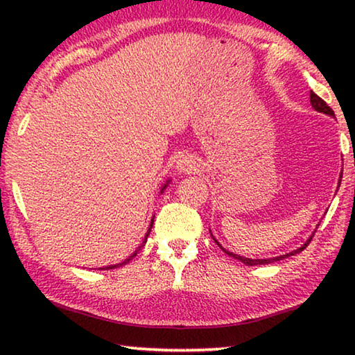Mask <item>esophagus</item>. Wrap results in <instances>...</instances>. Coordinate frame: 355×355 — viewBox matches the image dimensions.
<instances>
[{"mask_svg":"<svg viewBox=\"0 0 355 355\" xmlns=\"http://www.w3.org/2000/svg\"><path fill=\"white\" fill-rule=\"evenodd\" d=\"M177 169H178L180 172H188V173L194 172V171H197L196 161L192 159V158H189V156H183V158L178 161V164H177Z\"/></svg>","mask_w":355,"mask_h":355,"instance_id":"1","label":"esophagus"}]
</instances>
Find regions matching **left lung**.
<instances>
[{
    "mask_svg": "<svg viewBox=\"0 0 355 355\" xmlns=\"http://www.w3.org/2000/svg\"><path fill=\"white\" fill-rule=\"evenodd\" d=\"M310 103H311V106L315 107V110L318 111V112H322V114H327V116H330V117H335V114H334V111H332V107H330L326 101H324L321 97H318V95L311 91L310 92ZM340 183H341V175H340ZM313 238V236H311ZM311 238L309 239L307 243H305L302 248H299L297 250H294V252H291V254H286V255H282V257H277V258H268V260H252V258H245V257H239V255H236V254H232V252H228V250H225V254H228L230 257H233V258H236V260H239V261H243L244 264H248V266H255V264H268V263H272V261H279V260H284L285 257H290V255H294V254H297V252H302L305 248H307V245L310 244V241H311ZM218 243V241H216ZM219 244V243H218ZM220 245V244H219Z\"/></svg>",
    "mask_w": 355,
    "mask_h": 355,
    "instance_id": "left-lung-1",
    "label": "left lung"
}]
</instances>
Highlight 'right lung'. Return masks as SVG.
Instances as JSON below:
<instances>
[{"mask_svg":"<svg viewBox=\"0 0 355 355\" xmlns=\"http://www.w3.org/2000/svg\"><path fill=\"white\" fill-rule=\"evenodd\" d=\"M164 188H166V184L163 186V191H164ZM163 191H161V192H163ZM152 225H153V220H152V224H150V228H148V232H147V235H146V239H147V236L150 235V232H152ZM136 254H137V250L135 252V254L133 255H131L130 258H127V260H125L123 263H120V266H122V264H125V263H128L130 260H133V258L136 257ZM119 266V264H114V266H106V268H103V269H114V268H117Z\"/></svg>","mask_w":355,"mask_h":355,"instance_id":"1","label":"right lung"}]
</instances>
